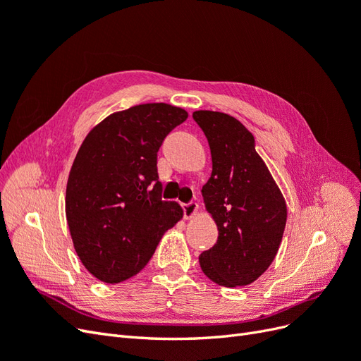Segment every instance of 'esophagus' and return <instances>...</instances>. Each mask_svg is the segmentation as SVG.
I'll use <instances>...</instances> for the list:
<instances>
[{
	"label": "esophagus",
	"mask_w": 361,
	"mask_h": 361,
	"mask_svg": "<svg viewBox=\"0 0 361 361\" xmlns=\"http://www.w3.org/2000/svg\"><path fill=\"white\" fill-rule=\"evenodd\" d=\"M199 212V204L195 202H190L187 204H183V216L187 218V220H191Z\"/></svg>",
	"instance_id": "esophagus-1"
}]
</instances>
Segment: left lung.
<instances>
[{
  "label": "left lung",
  "mask_w": 361,
  "mask_h": 361,
  "mask_svg": "<svg viewBox=\"0 0 361 361\" xmlns=\"http://www.w3.org/2000/svg\"><path fill=\"white\" fill-rule=\"evenodd\" d=\"M192 117L211 149L212 173L202 195L218 228L216 244L199 256L200 268L220 286H247L277 255L286 202L256 152L253 134L239 120L207 110Z\"/></svg>",
  "instance_id": "8db88e82"
}]
</instances>
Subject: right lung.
Segmentation results:
<instances>
[{
  "mask_svg": "<svg viewBox=\"0 0 361 361\" xmlns=\"http://www.w3.org/2000/svg\"><path fill=\"white\" fill-rule=\"evenodd\" d=\"M188 113L164 102L141 104L97 123L75 157L66 187V220L76 255L97 280L138 274L162 235L183 216L162 200L157 155Z\"/></svg>",
  "mask_w": 361,
  "mask_h": 361,
  "instance_id": "1",
  "label": "right lung"
}]
</instances>
